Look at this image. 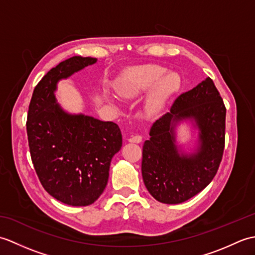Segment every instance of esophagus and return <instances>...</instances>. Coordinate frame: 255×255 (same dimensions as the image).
Wrapping results in <instances>:
<instances>
[{
    "mask_svg": "<svg viewBox=\"0 0 255 255\" xmlns=\"http://www.w3.org/2000/svg\"><path fill=\"white\" fill-rule=\"evenodd\" d=\"M141 140H142L141 136H139V134H134V136H131L130 138H129V142L139 143V142H141Z\"/></svg>",
    "mask_w": 255,
    "mask_h": 255,
    "instance_id": "obj_1",
    "label": "esophagus"
}]
</instances>
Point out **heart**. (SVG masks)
<instances>
[{
    "mask_svg": "<svg viewBox=\"0 0 255 255\" xmlns=\"http://www.w3.org/2000/svg\"><path fill=\"white\" fill-rule=\"evenodd\" d=\"M181 84L180 74L167 73V69L159 64H145L129 70L122 82L121 93L126 97H133L154 86L149 102L150 105L156 107L175 94Z\"/></svg>",
    "mask_w": 255,
    "mask_h": 255,
    "instance_id": "1",
    "label": "heart"
}]
</instances>
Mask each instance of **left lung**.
Returning <instances> with one entry per match:
<instances>
[{
  "mask_svg": "<svg viewBox=\"0 0 255 255\" xmlns=\"http://www.w3.org/2000/svg\"><path fill=\"white\" fill-rule=\"evenodd\" d=\"M182 119L199 128V145L189 155L175 143L174 127ZM225 129L226 107L210 78L178 96L171 112L153 123L143 143L141 172L149 193L160 203L180 204L202 192L219 169Z\"/></svg>",
  "mask_w": 255,
  "mask_h": 255,
  "instance_id": "obj_1",
  "label": "left lung"
}]
</instances>
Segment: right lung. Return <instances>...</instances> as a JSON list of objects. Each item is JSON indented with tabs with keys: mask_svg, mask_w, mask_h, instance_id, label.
Wrapping results in <instances>:
<instances>
[{
	"mask_svg": "<svg viewBox=\"0 0 255 255\" xmlns=\"http://www.w3.org/2000/svg\"><path fill=\"white\" fill-rule=\"evenodd\" d=\"M96 60L75 56L52 68L36 85L27 115L28 145L38 178L52 197L70 206H88L101 196L112 158L123 144L118 125L68 114L56 100L59 81Z\"/></svg>",
	"mask_w": 255,
	"mask_h": 255,
	"instance_id": "add662e5",
	"label": "right lung"
}]
</instances>
